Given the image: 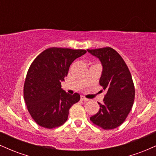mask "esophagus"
Segmentation results:
<instances>
[{"label":"esophagus","mask_w":156,"mask_h":156,"mask_svg":"<svg viewBox=\"0 0 156 156\" xmlns=\"http://www.w3.org/2000/svg\"><path fill=\"white\" fill-rule=\"evenodd\" d=\"M80 100H81L82 101H89V99L86 98L84 96H80Z\"/></svg>","instance_id":"1"}]
</instances>
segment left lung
<instances>
[{"label":"left lung","instance_id":"8db88e82","mask_svg":"<svg viewBox=\"0 0 156 156\" xmlns=\"http://www.w3.org/2000/svg\"><path fill=\"white\" fill-rule=\"evenodd\" d=\"M100 60L103 67L99 83L106 94L100 110L90 117L94 124L103 129L117 128L128 117L135 98L131 75L121 55L112 48L87 50Z\"/></svg>","mask_w":156,"mask_h":156}]
</instances>
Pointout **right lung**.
I'll return each mask as SVG.
<instances>
[{
  "label": "right lung",
  "mask_w": 156,
  "mask_h": 156,
  "mask_svg": "<svg viewBox=\"0 0 156 156\" xmlns=\"http://www.w3.org/2000/svg\"><path fill=\"white\" fill-rule=\"evenodd\" d=\"M87 53L85 50L51 48L32 62L24 84V100L34 120L43 128H56L68 118L71 106L80 101V94H67L61 83L70 64Z\"/></svg>",
  "instance_id": "obj_1"
}]
</instances>
